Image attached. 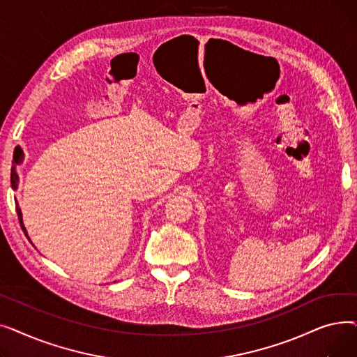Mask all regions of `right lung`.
I'll list each match as a JSON object with an SVG mask.
<instances>
[{"label": "right lung", "mask_w": 357, "mask_h": 357, "mask_svg": "<svg viewBox=\"0 0 357 357\" xmlns=\"http://www.w3.org/2000/svg\"><path fill=\"white\" fill-rule=\"evenodd\" d=\"M15 149H17V152H14V165H13V167H11V186H13V190H14V191L17 190V186H18V175H17V172H15V165H17V163H20V160H22V158H23L22 149H20V147H15ZM15 210H17L18 221H20V224H22V229H23V231H24V233H26V236H27L26 227H24V224H23L22 210H20V207H18V204H15ZM27 237H29V236H27Z\"/></svg>", "instance_id": "add662e5"}]
</instances>
